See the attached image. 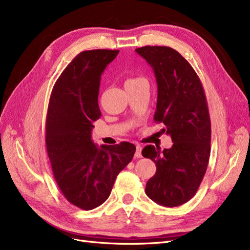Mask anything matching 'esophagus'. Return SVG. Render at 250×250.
Here are the masks:
<instances>
[{
	"label": "esophagus",
	"instance_id": "esophagus-1",
	"mask_svg": "<svg viewBox=\"0 0 250 250\" xmlns=\"http://www.w3.org/2000/svg\"><path fill=\"white\" fill-rule=\"evenodd\" d=\"M134 156H135V157H142V146L137 145V148H135Z\"/></svg>",
	"mask_w": 250,
	"mask_h": 250
}]
</instances>
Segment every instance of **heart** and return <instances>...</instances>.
Segmentation results:
<instances>
[{
    "mask_svg": "<svg viewBox=\"0 0 250 250\" xmlns=\"http://www.w3.org/2000/svg\"><path fill=\"white\" fill-rule=\"evenodd\" d=\"M139 79H141V78H133V79H129V80H127L126 82H131V81H135V80H139Z\"/></svg>",
    "mask_w": 250,
    "mask_h": 250,
    "instance_id": "obj_1",
    "label": "heart"
}]
</instances>
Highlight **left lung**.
Segmentation results:
<instances>
[{"label": "left lung", "instance_id": "1", "mask_svg": "<svg viewBox=\"0 0 250 250\" xmlns=\"http://www.w3.org/2000/svg\"><path fill=\"white\" fill-rule=\"evenodd\" d=\"M152 67L157 83L154 121L166 126L173 145L161 151L148 145L144 157L156 165L146 185L150 199L174 208L188 202L197 192L210 153V120L206 94L192 65L170 47L135 49Z\"/></svg>", "mask_w": 250, "mask_h": 250}]
</instances>
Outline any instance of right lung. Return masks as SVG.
Wrapping results in <instances>:
<instances>
[{"label":"right lung","mask_w":250,"mask_h":250,"mask_svg":"<svg viewBox=\"0 0 250 250\" xmlns=\"http://www.w3.org/2000/svg\"><path fill=\"white\" fill-rule=\"evenodd\" d=\"M119 50L83 51L52 89L46 121V145L56 184L66 200L84 210L106 200L118 174L135 152L131 143L98 147L93 122L101 117L100 79Z\"/></svg>","instance_id":"right-lung-1"}]
</instances>
